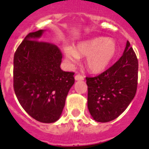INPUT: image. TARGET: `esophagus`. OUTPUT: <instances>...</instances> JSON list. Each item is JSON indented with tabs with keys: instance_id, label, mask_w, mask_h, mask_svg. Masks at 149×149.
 <instances>
[{
	"instance_id": "esophagus-1",
	"label": "esophagus",
	"mask_w": 149,
	"mask_h": 149,
	"mask_svg": "<svg viewBox=\"0 0 149 149\" xmlns=\"http://www.w3.org/2000/svg\"><path fill=\"white\" fill-rule=\"evenodd\" d=\"M75 79H76L77 81H81V80H84V77H83L81 75L78 74L75 77Z\"/></svg>"
}]
</instances>
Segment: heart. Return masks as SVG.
Listing matches in <instances>:
<instances>
[{"mask_svg": "<svg viewBox=\"0 0 149 149\" xmlns=\"http://www.w3.org/2000/svg\"><path fill=\"white\" fill-rule=\"evenodd\" d=\"M63 52L70 65L78 63L80 56H86L87 70L98 73L104 72L113 62L118 52V44L113 38L97 37L79 42L74 49L65 46Z\"/></svg>", "mask_w": 149, "mask_h": 149, "instance_id": "obj_1", "label": "heart"}]
</instances>
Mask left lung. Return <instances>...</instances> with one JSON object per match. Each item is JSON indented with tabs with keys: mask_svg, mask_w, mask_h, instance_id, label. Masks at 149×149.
I'll use <instances>...</instances> for the list:
<instances>
[{
	"mask_svg": "<svg viewBox=\"0 0 149 149\" xmlns=\"http://www.w3.org/2000/svg\"><path fill=\"white\" fill-rule=\"evenodd\" d=\"M139 63L128 41L122 56L95 77H86L87 107L93 120L109 122L120 116L134 99Z\"/></svg>",
	"mask_w": 149,
	"mask_h": 149,
	"instance_id": "1",
	"label": "left lung"
}]
</instances>
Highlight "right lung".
I'll use <instances>...</instances> for the list:
<instances>
[{
    "label": "right lung",
    "mask_w": 149,
    "mask_h": 149,
    "mask_svg": "<svg viewBox=\"0 0 149 149\" xmlns=\"http://www.w3.org/2000/svg\"><path fill=\"white\" fill-rule=\"evenodd\" d=\"M45 30L29 33L14 56V89L20 104L42 123L60 118L74 72L61 70L62 53L56 45L38 41Z\"/></svg>",
    "instance_id": "add662e5"
}]
</instances>
